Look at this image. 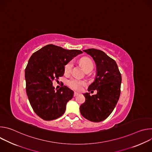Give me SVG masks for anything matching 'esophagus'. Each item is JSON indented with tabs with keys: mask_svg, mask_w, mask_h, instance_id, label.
<instances>
[{
	"mask_svg": "<svg viewBox=\"0 0 152 152\" xmlns=\"http://www.w3.org/2000/svg\"><path fill=\"white\" fill-rule=\"evenodd\" d=\"M78 94H79V93H76V92H75V93H74V97L77 96Z\"/></svg>",
	"mask_w": 152,
	"mask_h": 152,
	"instance_id": "obj_1",
	"label": "esophagus"
}]
</instances>
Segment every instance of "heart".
<instances>
[{
    "instance_id": "obj_1",
    "label": "heart",
    "mask_w": 152,
    "mask_h": 152,
    "mask_svg": "<svg viewBox=\"0 0 152 152\" xmlns=\"http://www.w3.org/2000/svg\"><path fill=\"white\" fill-rule=\"evenodd\" d=\"M80 64L85 70L88 69L93 68V63L92 61L88 58H82L80 60ZM72 67V62H70L65 66V72L66 73L69 72L71 70ZM67 83L71 88L75 90H80L83 88V86L86 85V82L85 81L77 78H71L69 79L67 82Z\"/></svg>"
}]
</instances>
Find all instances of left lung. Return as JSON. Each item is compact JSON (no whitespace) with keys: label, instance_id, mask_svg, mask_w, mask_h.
<instances>
[{"label":"left lung","instance_id":"1","mask_svg":"<svg viewBox=\"0 0 152 152\" xmlns=\"http://www.w3.org/2000/svg\"><path fill=\"white\" fill-rule=\"evenodd\" d=\"M83 51L93 58L96 66L94 80L88 90L97 93L92 96L90 93L83 94L85 102L80 106V112L86 119L100 122L111 114L118 101L121 75L116 62L104 52L95 49Z\"/></svg>","mask_w":152,"mask_h":152}]
</instances>
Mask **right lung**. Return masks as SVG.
Instances as JSON below:
<instances>
[{
  "label": "right lung",
  "mask_w": 152,
  "mask_h": 152,
  "mask_svg": "<svg viewBox=\"0 0 152 152\" xmlns=\"http://www.w3.org/2000/svg\"><path fill=\"white\" fill-rule=\"evenodd\" d=\"M83 52L48 45L31 56L25 69L26 93L34 112L45 120L62 115L74 94L66 86L55 90L53 80L64 74L65 66Z\"/></svg>",
  "instance_id": "add662e5"
}]
</instances>
